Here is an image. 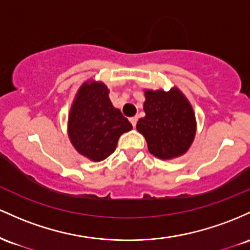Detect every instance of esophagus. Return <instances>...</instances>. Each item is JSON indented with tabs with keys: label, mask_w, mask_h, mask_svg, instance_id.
I'll use <instances>...</instances> for the list:
<instances>
[{
	"label": "esophagus",
	"mask_w": 250,
	"mask_h": 250,
	"mask_svg": "<svg viewBox=\"0 0 250 250\" xmlns=\"http://www.w3.org/2000/svg\"><path fill=\"white\" fill-rule=\"evenodd\" d=\"M130 122H131V124H132V126L133 127H136V125H137V122H138V117H131L130 118Z\"/></svg>",
	"instance_id": "obj_1"
}]
</instances>
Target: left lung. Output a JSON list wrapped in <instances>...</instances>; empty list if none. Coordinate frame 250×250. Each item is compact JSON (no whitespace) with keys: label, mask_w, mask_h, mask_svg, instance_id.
<instances>
[{"label":"left lung","mask_w":250,"mask_h":250,"mask_svg":"<svg viewBox=\"0 0 250 250\" xmlns=\"http://www.w3.org/2000/svg\"><path fill=\"white\" fill-rule=\"evenodd\" d=\"M145 117L137 130L145 137L148 151L161 159L182 156L191 145L196 133L192 107L177 88L169 92L145 91Z\"/></svg>","instance_id":"1"}]
</instances>
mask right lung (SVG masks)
I'll use <instances>...</instances> for the list:
<instances>
[{
  "instance_id": "obj_1",
  "label": "right lung",
  "mask_w": 250,
  "mask_h": 250,
  "mask_svg": "<svg viewBox=\"0 0 250 250\" xmlns=\"http://www.w3.org/2000/svg\"><path fill=\"white\" fill-rule=\"evenodd\" d=\"M68 134L73 146L91 161L100 162L116 150L118 139L132 125L108 98L102 83L81 86L68 118Z\"/></svg>"
}]
</instances>
